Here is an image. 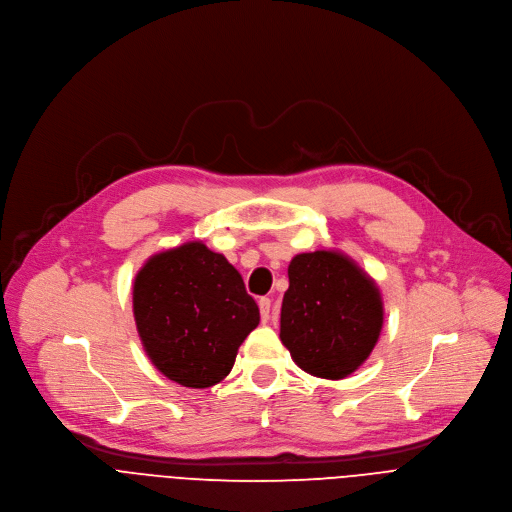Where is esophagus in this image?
<instances>
[{
  "label": "esophagus",
  "instance_id": "34e87169",
  "mask_svg": "<svg viewBox=\"0 0 512 512\" xmlns=\"http://www.w3.org/2000/svg\"><path fill=\"white\" fill-rule=\"evenodd\" d=\"M269 311H271V298H259V313L263 321L269 319Z\"/></svg>",
  "mask_w": 512,
  "mask_h": 512
}]
</instances>
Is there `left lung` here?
Masks as SVG:
<instances>
[{
	"label": "left lung",
	"instance_id": "left-lung-1",
	"mask_svg": "<svg viewBox=\"0 0 512 512\" xmlns=\"http://www.w3.org/2000/svg\"><path fill=\"white\" fill-rule=\"evenodd\" d=\"M282 300L280 339L292 360L319 379H346L372 354L385 309L379 284L335 249L294 255Z\"/></svg>",
	"mask_w": 512,
	"mask_h": 512
}]
</instances>
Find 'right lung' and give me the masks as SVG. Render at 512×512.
I'll list each match as a JSON object with an SVG mask.
<instances>
[{"label":"right lung","mask_w":512,"mask_h":512,"mask_svg":"<svg viewBox=\"0 0 512 512\" xmlns=\"http://www.w3.org/2000/svg\"><path fill=\"white\" fill-rule=\"evenodd\" d=\"M133 319L166 379L206 389L230 374L259 309L222 253L187 241L154 253L135 274Z\"/></svg>","instance_id":"right-lung-1"}]
</instances>
